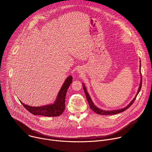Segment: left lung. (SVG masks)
<instances>
[{
    "mask_svg": "<svg viewBox=\"0 0 152 152\" xmlns=\"http://www.w3.org/2000/svg\"><path fill=\"white\" fill-rule=\"evenodd\" d=\"M141 66V65H140ZM141 74V73H140ZM142 75H141V81H140V86H139V90H138V92L136 94V95H135V97L134 98V99L130 102L129 104L127 105V107L122 108V109H119V110H110V111H105V110H102L100 108H99L98 107H97L96 106H95V105L94 104L93 102L92 101L89 95L88 94V92H87L86 91V87L84 86V84H83V89L84 91V92H85V94H86V97L87 98V101H88V103H89V107L90 108L92 109V110H93L95 113H96L98 115H115V114H118V113H119L121 112H123V111H125L126 110H127V108H129L132 105V103H134V100H135V99H136L137 97V95H138V94L139 93L140 89H141V87H142Z\"/></svg>",
    "mask_w": 152,
    "mask_h": 152,
    "instance_id": "1",
    "label": "left lung"
}]
</instances>
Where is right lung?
Here are the masks:
<instances>
[{
  "instance_id": "1",
  "label": "right lung",
  "mask_w": 152,
  "mask_h": 152,
  "mask_svg": "<svg viewBox=\"0 0 152 152\" xmlns=\"http://www.w3.org/2000/svg\"><path fill=\"white\" fill-rule=\"evenodd\" d=\"M72 81H73V77L71 76L66 78L58 92L57 99L53 104L42 107H31L25 105V103L20 101L24 107L33 115L48 117L58 116L61 115L65 110L66 94L68 87L72 83Z\"/></svg>"
}]
</instances>
